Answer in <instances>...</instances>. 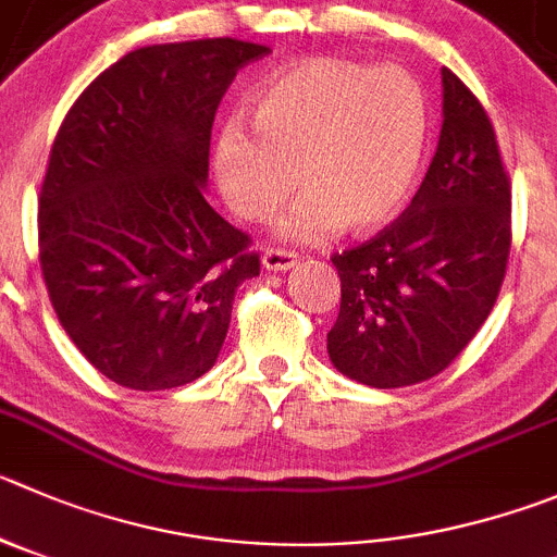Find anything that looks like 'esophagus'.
<instances>
[{
    "mask_svg": "<svg viewBox=\"0 0 557 557\" xmlns=\"http://www.w3.org/2000/svg\"><path fill=\"white\" fill-rule=\"evenodd\" d=\"M261 263H263V269H269V272H288V269L296 263V255L288 252V249L269 247V249H263Z\"/></svg>",
    "mask_w": 557,
    "mask_h": 557,
    "instance_id": "esophagus-1",
    "label": "esophagus"
}]
</instances>
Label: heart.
Masks as SVG:
<instances>
[{
  "mask_svg": "<svg viewBox=\"0 0 557 557\" xmlns=\"http://www.w3.org/2000/svg\"><path fill=\"white\" fill-rule=\"evenodd\" d=\"M252 132L231 126L216 145V178L242 220L261 222L305 197L280 222L290 242H319L337 227L366 233L396 216L429 139L420 87L401 71L313 57L263 82Z\"/></svg>",
  "mask_w": 557,
  "mask_h": 557,
  "instance_id": "1",
  "label": "heart"
}]
</instances>
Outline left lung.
I'll return each instance as SVG.
<instances>
[{"instance_id":"obj_1","label":"left lung","mask_w":557,"mask_h":557,"mask_svg":"<svg viewBox=\"0 0 557 557\" xmlns=\"http://www.w3.org/2000/svg\"><path fill=\"white\" fill-rule=\"evenodd\" d=\"M443 132L418 195L366 244L332 255L343 376L393 389L443 373L490 319L511 252V181L490 114L443 67Z\"/></svg>"}]
</instances>
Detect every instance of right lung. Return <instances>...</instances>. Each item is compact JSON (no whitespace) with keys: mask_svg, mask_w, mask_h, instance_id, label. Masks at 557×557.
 Wrapping results in <instances>:
<instances>
[{"mask_svg":"<svg viewBox=\"0 0 557 557\" xmlns=\"http://www.w3.org/2000/svg\"><path fill=\"white\" fill-rule=\"evenodd\" d=\"M267 46L206 38L128 51L57 132L38 200L40 272L62 330L128 389H173L220 357L261 274L249 236L202 197L222 96Z\"/></svg>","mask_w":557,"mask_h":557,"instance_id":"obj_1","label":"right lung"}]
</instances>
